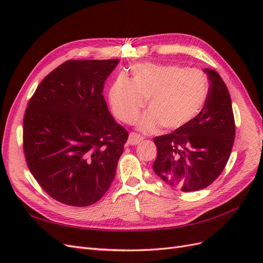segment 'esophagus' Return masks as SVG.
I'll use <instances>...</instances> for the list:
<instances>
[{"label":"esophagus","mask_w":263,"mask_h":263,"mask_svg":"<svg viewBox=\"0 0 263 263\" xmlns=\"http://www.w3.org/2000/svg\"><path fill=\"white\" fill-rule=\"evenodd\" d=\"M141 140H142V137L140 136V135H138L136 133H130L127 142H128V145H130V146H135V145L139 144Z\"/></svg>","instance_id":"34e87169"}]
</instances>
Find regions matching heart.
<instances>
[{
	"label": "heart",
	"mask_w": 263,
	"mask_h": 263,
	"mask_svg": "<svg viewBox=\"0 0 263 263\" xmlns=\"http://www.w3.org/2000/svg\"><path fill=\"white\" fill-rule=\"evenodd\" d=\"M132 81L118 77L109 90L114 114L124 123H133L148 100L149 110L141 116L139 129H176L200 113L208 97V80L201 70L177 65L137 63Z\"/></svg>",
	"instance_id": "b5f03b06"
}]
</instances>
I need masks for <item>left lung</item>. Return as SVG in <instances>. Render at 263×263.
Masks as SVG:
<instances>
[{
	"label": "left lung",
	"mask_w": 263,
	"mask_h": 263,
	"mask_svg": "<svg viewBox=\"0 0 263 263\" xmlns=\"http://www.w3.org/2000/svg\"><path fill=\"white\" fill-rule=\"evenodd\" d=\"M204 72L210 87L201 112L171 134L154 139V171L183 192L211 185L225 169L235 140V118L227 86L215 70L205 69Z\"/></svg>",
	"instance_id": "8db88e82"
}]
</instances>
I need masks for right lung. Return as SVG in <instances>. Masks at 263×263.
I'll use <instances>...</instances> for the list:
<instances>
[{
  "label": "right lung",
  "mask_w": 263,
  "mask_h": 263,
  "mask_svg": "<svg viewBox=\"0 0 263 263\" xmlns=\"http://www.w3.org/2000/svg\"><path fill=\"white\" fill-rule=\"evenodd\" d=\"M118 59L68 60L39 83L23 121L29 171L53 200L83 208L112 184L128 133L103 97Z\"/></svg>",
  "instance_id": "obj_1"
}]
</instances>
